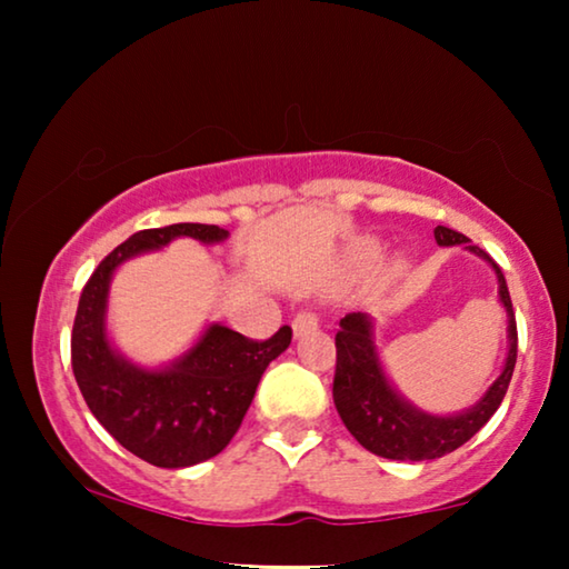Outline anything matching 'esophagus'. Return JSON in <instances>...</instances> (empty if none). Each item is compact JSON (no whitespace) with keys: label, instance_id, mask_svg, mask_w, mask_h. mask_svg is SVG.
<instances>
[{"label":"esophagus","instance_id":"1","mask_svg":"<svg viewBox=\"0 0 569 569\" xmlns=\"http://www.w3.org/2000/svg\"><path fill=\"white\" fill-rule=\"evenodd\" d=\"M293 333L296 336H303V333H308V331H313L316 326H319V321H316V316L313 313H296L293 316Z\"/></svg>","mask_w":569,"mask_h":569}]
</instances>
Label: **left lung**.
Returning a JSON list of instances; mask_svg holds the SVG:
<instances>
[{"label":"left lung","mask_w":569,"mask_h":569,"mask_svg":"<svg viewBox=\"0 0 569 569\" xmlns=\"http://www.w3.org/2000/svg\"><path fill=\"white\" fill-rule=\"evenodd\" d=\"M439 246H461L495 268L499 283V301L507 311V341L509 351L505 369L497 381L485 391L475 407L449 417H437L413 407L391 387L383 373L377 343H373V323L366 313H346L336 333V373H333V403L346 429L371 455L399 461L439 459L477 435L502 403L517 363V321L512 298L507 291L502 268L479 246H469V238L447 226L435 228Z\"/></svg>","instance_id":"left-lung-1"}]
</instances>
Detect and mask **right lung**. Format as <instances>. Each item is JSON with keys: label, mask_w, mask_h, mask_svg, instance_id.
<instances>
[{"label": "right lung", "mask_w": 569, "mask_h": 569, "mask_svg": "<svg viewBox=\"0 0 569 569\" xmlns=\"http://www.w3.org/2000/svg\"><path fill=\"white\" fill-rule=\"evenodd\" d=\"M220 243L226 228L176 223L130 236L84 283L72 326V371L104 429L134 457L162 469L200 465L220 455L243 421L266 366L291 343V326L268 341L210 323L190 351L162 369H142L114 351L104 329L112 273L146 250L176 238Z\"/></svg>", "instance_id": "1"}]
</instances>
